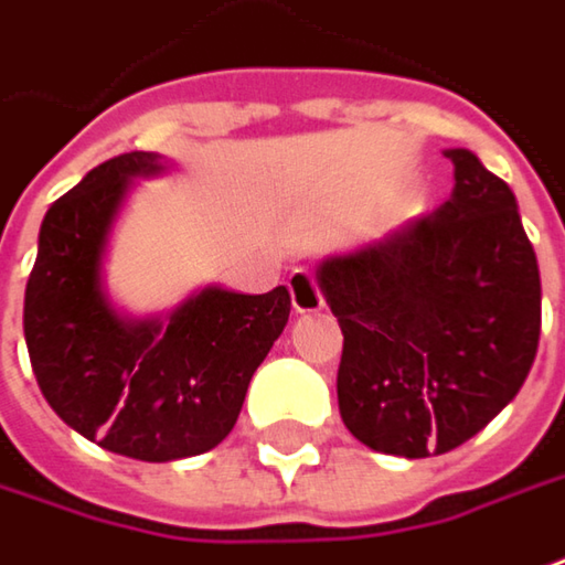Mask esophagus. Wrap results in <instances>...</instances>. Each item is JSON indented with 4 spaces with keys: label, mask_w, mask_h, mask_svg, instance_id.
<instances>
[{
    "label": "esophagus",
    "mask_w": 565,
    "mask_h": 565,
    "mask_svg": "<svg viewBox=\"0 0 565 565\" xmlns=\"http://www.w3.org/2000/svg\"><path fill=\"white\" fill-rule=\"evenodd\" d=\"M289 291H291V308L295 313H313V310H320L327 301H323V295L317 289V282H313V276L308 270H295L289 276Z\"/></svg>",
    "instance_id": "obj_1"
}]
</instances>
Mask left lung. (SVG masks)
Listing matches in <instances>:
<instances>
[{"label":"left lung","mask_w":565,"mask_h":565,"mask_svg":"<svg viewBox=\"0 0 565 565\" xmlns=\"http://www.w3.org/2000/svg\"><path fill=\"white\" fill-rule=\"evenodd\" d=\"M445 154L454 192L438 211L317 267L344 335V426L407 460L482 433L539 354V257L516 195L469 149Z\"/></svg>","instance_id":"obj_1"}]
</instances>
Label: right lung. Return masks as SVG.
<instances>
[{"label":"right lung","mask_w":565,"mask_h":565,"mask_svg":"<svg viewBox=\"0 0 565 565\" xmlns=\"http://www.w3.org/2000/svg\"><path fill=\"white\" fill-rule=\"evenodd\" d=\"M164 170L127 151L89 170L45 211L24 291V339L49 407L71 429L146 463L217 448L248 382L289 323L286 286H207L168 317L130 320L102 286V257L132 177Z\"/></svg>","instance_id":"right-lung-1"}]
</instances>
